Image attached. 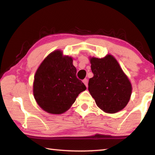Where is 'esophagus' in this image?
Returning a JSON list of instances; mask_svg holds the SVG:
<instances>
[{"label":"esophagus","mask_w":155,"mask_h":155,"mask_svg":"<svg viewBox=\"0 0 155 155\" xmlns=\"http://www.w3.org/2000/svg\"><path fill=\"white\" fill-rule=\"evenodd\" d=\"M83 82L84 83V84H85V85H86V87H87V83H88V80L87 79V78H85V79H84L83 81Z\"/></svg>","instance_id":"1"}]
</instances>
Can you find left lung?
I'll return each instance as SVG.
<instances>
[{
  "mask_svg": "<svg viewBox=\"0 0 155 155\" xmlns=\"http://www.w3.org/2000/svg\"><path fill=\"white\" fill-rule=\"evenodd\" d=\"M94 77L90 78L88 90L96 105L107 114H115L127 105L132 94L129 79L115 57H90Z\"/></svg>",
  "mask_w": 155,
  "mask_h": 155,
  "instance_id": "obj_1",
  "label": "left lung"
}]
</instances>
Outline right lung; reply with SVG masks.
<instances>
[{
    "instance_id": "obj_1",
    "label": "right lung",
    "mask_w": 155,
    "mask_h": 155,
    "mask_svg": "<svg viewBox=\"0 0 155 155\" xmlns=\"http://www.w3.org/2000/svg\"><path fill=\"white\" fill-rule=\"evenodd\" d=\"M72 57L61 50L52 52L41 63L34 76V98L44 111L61 114L69 109L85 85L77 78Z\"/></svg>"
}]
</instances>
